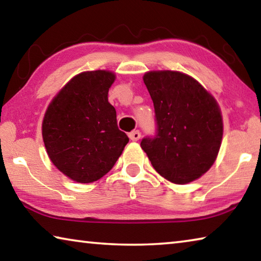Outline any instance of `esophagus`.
Masks as SVG:
<instances>
[{
  "label": "esophagus",
  "mask_w": 261,
  "mask_h": 261,
  "mask_svg": "<svg viewBox=\"0 0 261 261\" xmlns=\"http://www.w3.org/2000/svg\"><path fill=\"white\" fill-rule=\"evenodd\" d=\"M140 131L139 130H135V131H131L129 134V138L132 140V141H137L140 139Z\"/></svg>",
  "instance_id": "esophagus-1"
}]
</instances>
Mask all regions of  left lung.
<instances>
[{"instance_id":"8db88e82","label":"left lung","mask_w":261,"mask_h":261,"mask_svg":"<svg viewBox=\"0 0 261 261\" xmlns=\"http://www.w3.org/2000/svg\"><path fill=\"white\" fill-rule=\"evenodd\" d=\"M153 100L155 134L141 148L159 174L185 184L199 178L213 165L223 135L222 116L215 99L196 79L177 71L145 73Z\"/></svg>"}]
</instances>
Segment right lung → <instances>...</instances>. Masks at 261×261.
Returning <instances> with one entry per match:
<instances>
[{"label": "right lung", "mask_w": 261, "mask_h": 261, "mask_svg": "<svg viewBox=\"0 0 261 261\" xmlns=\"http://www.w3.org/2000/svg\"><path fill=\"white\" fill-rule=\"evenodd\" d=\"M113 72L77 74L48 107L42 122L43 143L57 169L79 183L102 177L129 143L117 126L116 110L108 102Z\"/></svg>", "instance_id": "add662e5"}]
</instances>
